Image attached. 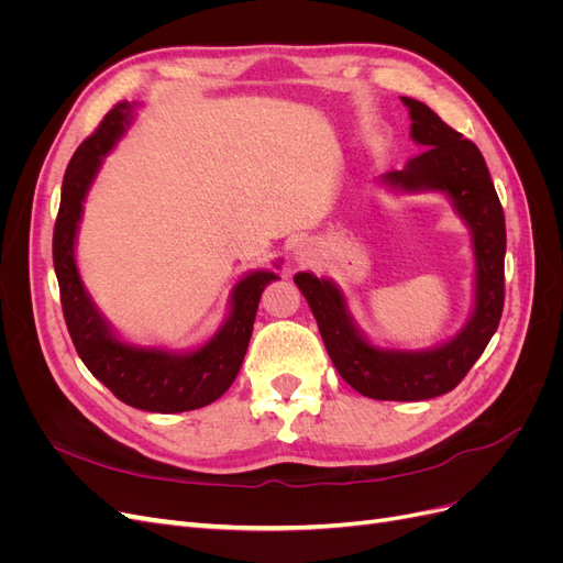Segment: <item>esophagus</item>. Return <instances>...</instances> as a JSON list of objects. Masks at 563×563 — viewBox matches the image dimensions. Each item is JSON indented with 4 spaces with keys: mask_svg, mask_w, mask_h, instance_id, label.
Here are the masks:
<instances>
[{
    "mask_svg": "<svg viewBox=\"0 0 563 563\" xmlns=\"http://www.w3.org/2000/svg\"><path fill=\"white\" fill-rule=\"evenodd\" d=\"M298 261H300V263H302V261H308V258H305V251H300V253H298Z\"/></svg>",
    "mask_w": 563,
    "mask_h": 563,
    "instance_id": "esophagus-1",
    "label": "esophagus"
}]
</instances>
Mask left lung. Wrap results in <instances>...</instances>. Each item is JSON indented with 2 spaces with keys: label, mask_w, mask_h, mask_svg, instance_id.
Masks as SVG:
<instances>
[{
  "label": "left lung",
  "mask_w": 563,
  "mask_h": 563,
  "mask_svg": "<svg viewBox=\"0 0 563 563\" xmlns=\"http://www.w3.org/2000/svg\"><path fill=\"white\" fill-rule=\"evenodd\" d=\"M411 112L413 141L424 145L404 172L385 180L404 190L446 192L474 232L476 305L467 327L446 345L428 352H389L371 347L354 329L338 288L298 272L294 282L308 298L323 345L340 378L360 395L380 401H420L451 391L479 360L496 333L505 305V213L479 147L416 98H401Z\"/></svg>",
  "instance_id": "1"
}]
</instances>
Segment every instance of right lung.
I'll return each mask as SVG.
<instances>
[{"instance_id":"right-lung-1","label":"right lung","mask_w":563,"mask_h":563,"mask_svg":"<svg viewBox=\"0 0 563 563\" xmlns=\"http://www.w3.org/2000/svg\"><path fill=\"white\" fill-rule=\"evenodd\" d=\"M129 110V103H117L67 164L54 228V267L63 317L81 362L119 401L150 413L195 411L225 395L234 383L249 347L263 288L279 277L275 272H253L236 284L228 323L192 354L139 350L119 343L84 294L75 265V232L81 201L98 172L100 157L124 133Z\"/></svg>"}]
</instances>
